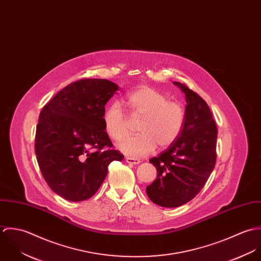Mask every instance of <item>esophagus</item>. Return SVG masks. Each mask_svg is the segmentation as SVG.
Segmentation results:
<instances>
[{
	"instance_id": "esophagus-1",
	"label": "esophagus",
	"mask_w": 261,
	"mask_h": 261,
	"mask_svg": "<svg viewBox=\"0 0 261 261\" xmlns=\"http://www.w3.org/2000/svg\"><path fill=\"white\" fill-rule=\"evenodd\" d=\"M125 162L130 165H139L141 163L139 159H134V158H125Z\"/></svg>"
}]
</instances>
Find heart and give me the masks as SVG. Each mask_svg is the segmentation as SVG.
<instances>
[{"mask_svg":"<svg viewBox=\"0 0 261 261\" xmlns=\"http://www.w3.org/2000/svg\"><path fill=\"white\" fill-rule=\"evenodd\" d=\"M124 102L135 116L143 118L139 123L142 134L118 144L117 148L123 153L133 158L145 156L156 145L165 148L177 140L184 123V111L179 103L170 101L166 94L148 86L127 93ZM103 123L107 135L113 141L122 140L128 133L125 115L118 103L107 109Z\"/></svg>","mask_w":261,"mask_h":261,"instance_id":"heart-1","label":"heart"}]
</instances>
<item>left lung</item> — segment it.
<instances>
[{"label": "left lung", "instance_id": "obj_1", "mask_svg": "<svg viewBox=\"0 0 261 261\" xmlns=\"http://www.w3.org/2000/svg\"><path fill=\"white\" fill-rule=\"evenodd\" d=\"M185 93L186 109L177 140L149 160L156 179L147 187L154 204L174 208L191 201L206 184L216 164L217 126L206 101L184 83L174 82Z\"/></svg>", "mask_w": 261, "mask_h": 261}]
</instances>
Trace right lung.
I'll return each mask as SVG.
<instances>
[{
    "mask_svg": "<svg viewBox=\"0 0 261 261\" xmlns=\"http://www.w3.org/2000/svg\"><path fill=\"white\" fill-rule=\"evenodd\" d=\"M118 86L107 79H81L67 85L42 109L35 152L48 186L79 202L92 197L112 161L124 156L112 149L103 123L106 105Z\"/></svg>",
    "mask_w": 261,
    "mask_h": 261,
    "instance_id": "1",
    "label": "right lung"
}]
</instances>
